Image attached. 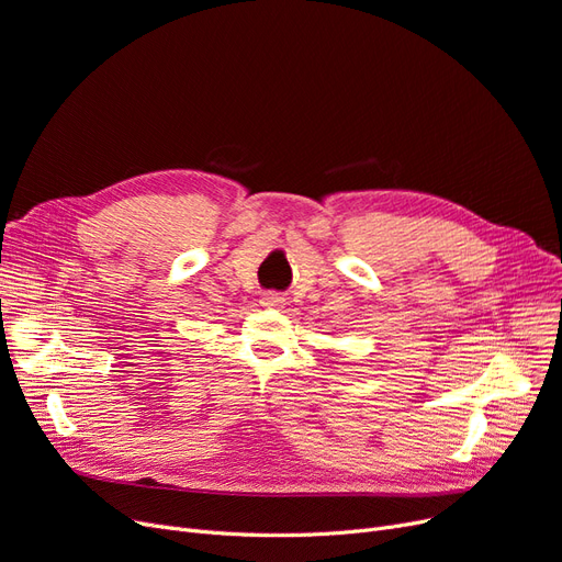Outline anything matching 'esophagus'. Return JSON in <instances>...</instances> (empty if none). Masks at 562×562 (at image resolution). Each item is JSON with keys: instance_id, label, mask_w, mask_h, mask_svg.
Instances as JSON below:
<instances>
[{"instance_id": "34e87169", "label": "esophagus", "mask_w": 562, "mask_h": 562, "mask_svg": "<svg viewBox=\"0 0 562 562\" xmlns=\"http://www.w3.org/2000/svg\"><path fill=\"white\" fill-rule=\"evenodd\" d=\"M261 305H266V307H280V305H284V299L280 296V294H263V299H261Z\"/></svg>"}]
</instances>
